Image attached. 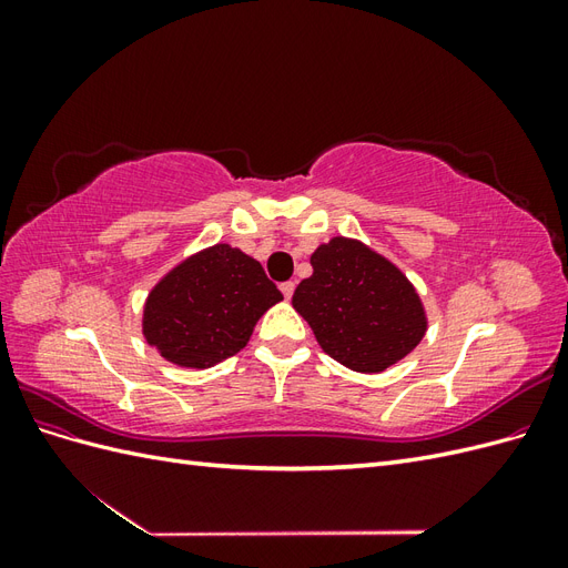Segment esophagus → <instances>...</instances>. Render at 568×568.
<instances>
[{"mask_svg":"<svg viewBox=\"0 0 568 568\" xmlns=\"http://www.w3.org/2000/svg\"><path fill=\"white\" fill-rule=\"evenodd\" d=\"M280 288H282L284 298H286V301H291V296H294V291H296V284H294V282H284Z\"/></svg>","mask_w":568,"mask_h":568,"instance_id":"obj_1","label":"esophagus"}]
</instances>
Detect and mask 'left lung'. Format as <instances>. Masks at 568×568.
Segmentation results:
<instances>
[{
  "label": "left lung",
  "mask_w": 568,
  "mask_h": 568,
  "mask_svg": "<svg viewBox=\"0 0 568 568\" xmlns=\"http://www.w3.org/2000/svg\"><path fill=\"white\" fill-rule=\"evenodd\" d=\"M313 274L294 294L320 348L359 374H379L415 351L428 315L407 274L353 236H332L311 255Z\"/></svg>",
  "instance_id": "left-lung-1"
}]
</instances>
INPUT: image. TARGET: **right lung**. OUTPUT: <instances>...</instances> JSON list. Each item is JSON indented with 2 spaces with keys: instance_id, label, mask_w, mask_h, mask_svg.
<instances>
[{
  "instance_id": "right-lung-1",
  "label": "right lung",
  "mask_w": 568,
  "mask_h": 568,
  "mask_svg": "<svg viewBox=\"0 0 568 568\" xmlns=\"http://www.w3.org/2000/svg\"><path fill=\"white\" fill-rule=\"evenodd\" d=\"M284 301L263 265L225 242L186 255L151 286L142 334L168 363L209 369L236 355L272 305Z\"/></svg>"
}]
</instances>
